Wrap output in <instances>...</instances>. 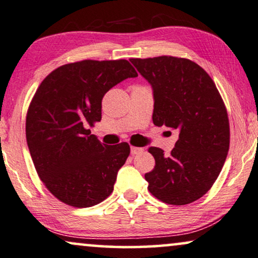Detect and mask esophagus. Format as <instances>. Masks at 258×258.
I'll use <instances>...</instances> for the list:
<instances>
[{
    "mask_svg": "<svg viewBox=\"0 0 258 258\" xmlns=\"http://www.w3.org/2000/svg\"><path fill=\"white\" fill-rule=\"evenodd\" d=\"M132 155H138L141 154V152H143V148H137V147H132Z\"/></svg>",
    "mask_w": 258,
    "mask_h": 258,
    "instance_id": "34e87169",
    "label": "esophagus"
}]
</instances>
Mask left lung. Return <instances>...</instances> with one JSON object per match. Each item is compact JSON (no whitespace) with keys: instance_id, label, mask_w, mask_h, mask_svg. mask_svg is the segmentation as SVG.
<instances>
[{"instance_id":"1","label":"left lung","mask_w":258,"mask_h":258,"mask_svg":"<svg viewBox=\"0 0 258 258\" xmlns=\"http://www.w3.org/2000/svg\"><path fill=\"white\" fill-rule=\"evenodd\" d=\"M130 61L154 91V124L179 135L170 156L149 148L156 162L145 173L149 191L165 204H191L210 191L228 154L225 103L206 71L188 59L162 55Z\"/></svg>"}]
</instances>
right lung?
<instances>
[{
    "instance_id": "right-lung-1",
    "label": "right lung",
    "mask_w": 258,
    "mask_h": 258,
    "mask_svg": "<svg viewBox=\"0 0 258 258\" xmlns=\"http://www.w3.org/2000/svg\"><path fill=\"white\" fill-rule=\"evenodd\" d=\"M137 72L128 60L62 65L42 81L30 103L25 134L40 180L70 206L85 208L110 196L128 143L102 144L88 126L101 121L104 94Z\"/></svg>"
}]
</instances>
